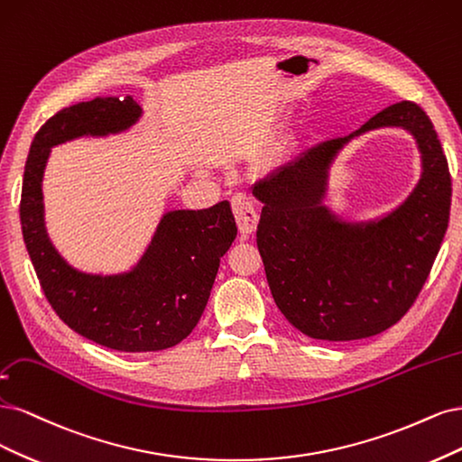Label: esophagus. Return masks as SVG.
<instances>
[{
    "instance_id": "obj_1",
    "label": "esophagus",
    "mask_w": 462,
    "mask_h": 462,
    "mask_svg": "<svg viewBox=\"0 0 462 462\" xmlns=\"http://www.w3.org/2000/svg\"><path fill=\"white\" fill-rule=\"evenodd\" d=\"M232 209H234L237 228H240L242 234H251L257 228V222H259L257 209L255 205L249 201V198L244 196V193H236L232 198Z\"/></svg>"
}]
</instances>
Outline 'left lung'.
<instances>
[{"label":"left lung","instance_id":"8db88e82","mask_svg":"<svg viewBox=\"0 0 462 462\" xmlns=\"http://www.w3.org/2000/svg\"><path fill=\"white\" fill-rule=\"evenodd\" d=\"M378 127L413 134L421 180L385 217L346 223L323 205L329 167L353 137ZM253 193L263 201L257 245L282 315L309 337L351 341L388 330L419 297L448 230L451 174L428 115L401 101L349 136L310 147Z\"/></svg>","mask_w":462,"mask_h":462}]
</instances>
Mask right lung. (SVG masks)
I'll list each match as a JSON object with an SVG mask.
<instances>
[{
  "label": "right lung",
  "instance_id": "obj_1",
  "mask_svg": "<svg viewBox=\"0 0 462 462\" xmlns=\"http://www.w3.org/2000/svg\"><path fill=\"white\" fill-rule=\"evenodd\" d=\"M142 107L130 96L96 97L55 113L32 140L21 226L46 300L69 328L116 351H161L180 344L199 322L220 264L237 234L228 201L201 211H169L132 271L80 273L59 255L43 222L42 178L51 147L80 136L130 128Z\"/></svg>",
  "mask_w": 462,
  "mask_h": 462
}]
</instances>
